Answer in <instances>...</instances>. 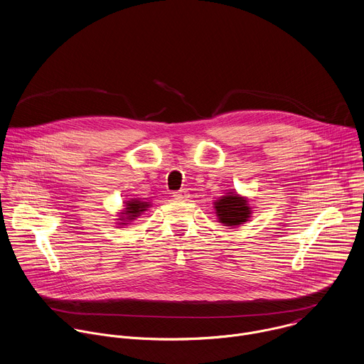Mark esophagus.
I'll list each match as a JSON object with an SVG mask.
<instances>
[{"instance_id": "obj_1", "label": "esophagus", "mask_w": 364, "mask_h": 364, "mask_svg": "<svg viewBox=\"0 0 364 364\" xmlns=\"http://www.w3.org/2000/svg\"><path fill=\"white\" fill-rule=\"evenodd\" d=\"M173 197L176 200H178V201H183V200H187L190 197V194H188V191L186 188H183V190H178V191L173 193Z\"/></svg>"}]
</instances>
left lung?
Here are the masks:
<instances>
[{
	"label": "left lung",
	"mask_w": 364,
	"mask_h": 364,
	"mask_svg": "<svg viewBox=\"0 0 364 364\" xmlns=\"http://www.w3.org/2000/svg\"><path fill=\"white\" fill-rule=\"evenodd\" d=\"M252 207L247 204V198L235 193H228L215 201V210L218 219L225 226H239L247 222L252 215Z\"/></svg>",
	"instance_id": "left-lung-1"
}]
</instances>
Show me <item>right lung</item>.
Listing matches in <instances>:
<instances>
[{"instance_id":"right-lung-1","label":"right lung","mask_w":364,"mask_h":364,"mask_svg":"<svg viewBox=\"0 0 364 364\" xmlns=\"http://www.w3.org/2000/svg\"><path fill=\"white\" fill-rule=\"evenodd\" d=\"M149 207L148 201L141 200H129L125 203V209L119 213V225H128L127 222L135 220L141 213H144Z\"/></svg>"}]
</instances>
